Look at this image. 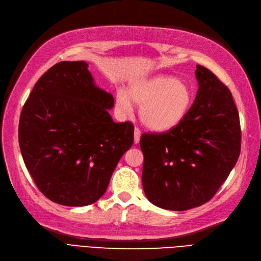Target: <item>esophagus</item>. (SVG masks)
I'll return each instance as SVG.
<instances>
[{"label": "esophagus", "mask_w": 261, "mask_h": 261, "mask_svg": "<svg viewBox=\"0 0 261 261\" xmlns=\"http://www.w3.org/2000/svg\"><path fill=\"white\" fill-rule=\"evenodd\" d=\"M141 139V131L139 130V128H134V143L138 144Z\"/></svg>", "instance_id": "34e87169"}]
</instances>
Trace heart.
Instances as JSON below:
<instances>
[{
	"label": "heart",
	"instance_id": "heart-1",
	"mask_svg": "<svg viewBox=\"0 0 261 261\" xmlns=\"http://www.w3.org/2000/svg\"><path fill=\"white\" fill-rule=\"evenodd\" d=\"M193 102L191 89L172 75L157 74L133 81L128 91L118 90L116 107L128 115L133 104L140 107V120L145 128L164 132L175 128L186 118Z\"/></svg>",
	"mask_w": 261,
	"mask_h": 261
}]
</instances>
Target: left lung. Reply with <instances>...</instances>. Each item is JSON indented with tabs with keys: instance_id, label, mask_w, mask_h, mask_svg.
<instances>
[{
	"instance_id": "8db88e82",
	"label": "left lung",
	"mask_w": 261,
	"mask_h": 261,
	"mask_svg": "<svg viewBox=\"0 0 261 261\" xmlns=\"http://www.w3.org/2000/svg\"><path fill=\"white\" fill-rule=\"evenodd\" d=\"M198 90L180 124L144 133L142 184L153 205L183 212L207 203L228 178L241 152V127L230 90L196 65Z\"/></svg>"
}]
</instances>
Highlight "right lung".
Returning <instances> with one entry per match:
<instances>
[{
  "mask_svg": "<svg viewBox=\"0 0 261 261\" xmlns=\"http://www.w3.org/2000/svg\"><path fill=\"white\" fill-rule=\"evenodd\" d=\"M83 61L61 62L36 83L21 111L20 152L37 187L54 203L88 206L104 195L133 144V124L115 122L114 97Z\"/></svg>",
  "mask_w": 261,
  "mask_h": 261,
  "instance_id": "add662e5",
  "label": "right lung"
}]
</instances>
